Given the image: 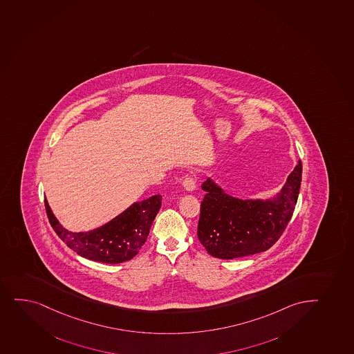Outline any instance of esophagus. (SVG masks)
I'll use <instances>...</instances> for the list:
<instances>
[{
    "instance_id": "esophagus-1",
    "label": "esophagus",
    "mask_w": 354,
    "mask_h": 354,
    "mask_svg": "<svg viewBox=\"0 0 354 354\" xmlns=\"http://www.w3.org/2000/svg\"><path fill=\"white\" fill-rule=\"evenodd\" d=\"M183 186L186 191H194L195 188H196L194 178H193V176H186V178L183 180Z\"/></svg>"
}]
</instances>
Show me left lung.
Listing matches in <instances>:
<instances>
[{"label": "left lung", "mask_w": 354, "mask_h": 354, "mask_svg": "<svg viewBox=\"0 0 354 354\" xmlns=\"http://www.w3.org/2000/svg\"><path fill=\"white\" fill-rule=\"evenodd\" d=\"M301 162L273 201L240 200L223 193L211 179L203 183L198 238L215 258L257 254L273 246L286 230L298 201ZM296 175L294 176L293 174Z\"/></svg>", "instance_id": "1"}]
</instances>
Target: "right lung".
Returning <instances> with one entry per match:
<instances>
[{
	"label": "right lung",
	"instance_id": "add662e5",
	"mask_svg": "<svg viewBox=\"0 0 354 354\" xmlns=\"http://www.w3.org/2000/svg\"><path fill=\"white\" fill-rule=\"evenodd\" d=\"M161 200V195H154L136 203L111 223L87 233H72L64 230L46 199L44 207L53 230L71 250L93 261L120 263L134 258L146 243Z\"/></svg>",
	"mask_w": 354,
	"mask_h": 354
}]
</instances>
